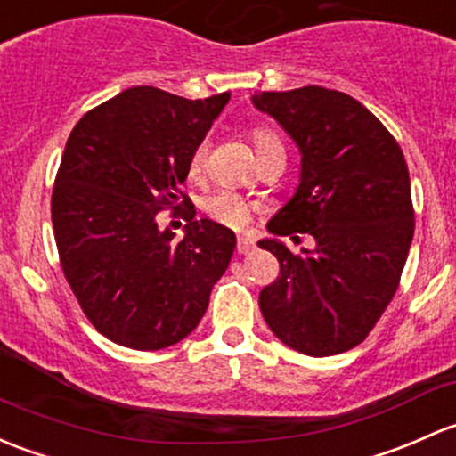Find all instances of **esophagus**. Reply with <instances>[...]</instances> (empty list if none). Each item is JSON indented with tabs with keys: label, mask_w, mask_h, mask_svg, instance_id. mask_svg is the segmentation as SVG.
Listing matches in <instances>:
<instances>
[{
	"label": "esophagus",
	"mask_w": 456,
	"mask_h": 456,
	"mask_svg": "<svg viewBox=\"0 0 456 456\" xmlns=\"http://www.w3.org/2000/svg\"><path fill=\"white\" fill-rule=\"evenodd\" d=\"M253 248H256V242H253V238H248V236H240L238 238V244H236V251L238 253H251Z\"/></svg>",
	"instance_id": "esophagus-1"
}]
</instances>
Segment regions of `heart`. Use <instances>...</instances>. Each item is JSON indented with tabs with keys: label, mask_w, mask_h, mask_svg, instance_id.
Returning a JSON list of instances; mask_svg holds the SVG:
<instances>
[{
	"label": "heart",
	"mask_w": 456,
	"mask_h": 456,
	"mask_svg": "<svg viewBox=\"0 0 456 456\" xmlns=\"http://www.w3.org/2000/svg\"><path fill=\"white\" fill-rule=\"evenodd\" d=\"M253 142H256L257 155H262V152L266 151H273V148H281L280 137H277L273 131H268V128H256V131H253ZM208 152H209L208 142L196 143L188 161L190 179L199 181L200 176H203L205 166H208ZM203 209L209 218L216 220V223L224 224V227H242V224L247 223L248 212H251L247 200L240 199L236 191H229V190H220L216 191V194L208 196L203 203Z\"/></svg>",
	"instance_id": "b5f03b06"
}]
</instances>
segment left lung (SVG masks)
Listing matches in <instances>:
<instances>
[{
    "label": "left lung",
    "mask_w": 456,
    "mask_h": 456,
    "mask_svg": "<svg viewBox=\"0 0 456 456\" xmlns=\"http://www.w3.org/2000/svg\"><path fill=\"white\" fill-rule=\"evenodd\" d=\"M251 100L301 152L299 185L268 232L314 238L313 251L301 253L277 238L257 242L280 262V277L260 292V310L273 334L305 356L347 352L389 305L413 240L402 148L376 115L341 91L310 85Z\"/></svg>",
    "instance_id": "8db88e82"
}]
</instances>
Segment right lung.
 Here are the masks:
<instances>
[{
	"mask_svg": "<svg viewBox=\"0 0 456 456\" xmlns=\"http://www.w3.org/2000/svg\"><path fill=\"white\" fill-rule=\"evenodd\" d=\"M229 91L188 100L133 87L91 109L67 140L52 191V224L67 284L95 330L142 352L183 341L232 262L236 236L185 214V236L159 227L179 212L191 151ZM194 209V205H191Z\"/></svg>",
	"mask_w": 456,
	"mask_h": 456,
	"instance_id": "right-lung-1",
	"label": "right lung"
}]
</instances>
